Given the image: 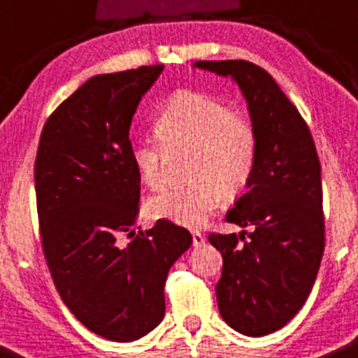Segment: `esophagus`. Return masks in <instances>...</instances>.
Segmentation results:
<instances>
[{"instance_id":"obj_1","label":"esophagus","mask_w":358,"mask_h":358,"mask_svg":"<svg viewBox=\"0 0 358 358\" xmlns=\"http://www.w3.org/2000/svg\"><path fill=\"white\" fill-rule=\"evenodd\" d=\"M192 243L194 246H201L204 243V234L201 231H192Z\"/></svg>"}]
</instances>
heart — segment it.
Returning <instances> with one entry per match:
<instances>
[{"mask_svg": "<svg viewBox=\"0 0 358 358\" xmlns=\"http://www.w3.org/2000/svg\"><path fill=\"white\" fill-rule=\"evenodd\" d=\"M159 141L140 140L131 147L138 175L150 189L164 185L166 150H192L187 185L152 197L157 218L197 227L225 197L248 187L257 166L259 138L246 117L206 92L178 91L161 106L154 120Z\"/></svg>", "mask_w": 358, "mask_h": 358, "instance_id": "b5f03b06", "label": "heart"}]
</instances>
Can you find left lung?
<instances>
[{"mask_svg": "<svg viewBox=\"0 0 358 358\" xmlns=\"http://www.w3.org/2000/svg\"><path fill=\"white\" fill-rule=\"evenodd\" d=\"M231 76L248 103L259 138L255 173L225 220L252 227L208 236L222 253L218 311L245 336L271 334L310 296L325 248L322 166L306 120L273 76L248 61H196Z\"/></svg>", "mask_w": 358, "mask_h": 358, "instance_id": "obj_1", "label": "left lung"}]
</instances>
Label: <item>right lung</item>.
I'll list each match as a JSON object with an SVG mask.
<instances>
[{
  "label": "right lung",
  "instance_id": "right-lung-1",
  "mask_svg": "<svg viewBox=\"0 0 358 358\" xmlns=\"http://www.w3.org/2000/svg\"><path fill=\"white\" fill-rule=\"evenodd\" d=\"M162 69L87 80L47 119L34 161L41 248L55 289L89 331L119 343L161 324L169 267L192 245L190 232L166 218L133 229L141 176L129 127Z\"/></svg>",
  "mask_w": 358,
  "mask_h": 358
}]
</instances>
